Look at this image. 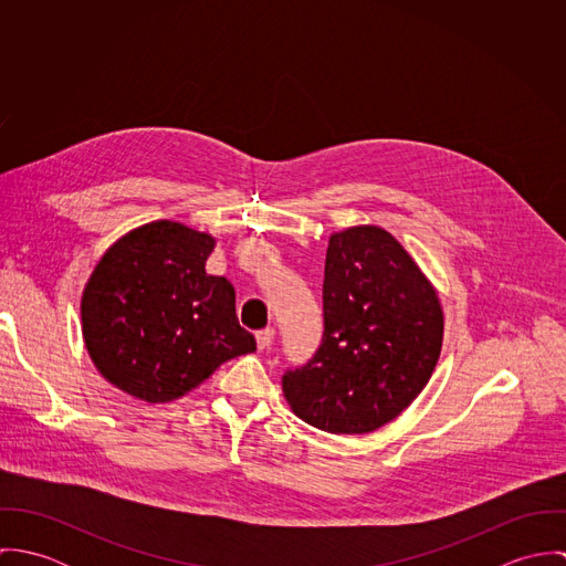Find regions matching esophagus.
I'll use <instances>...</instances> for the list:
<instances>
[{
  "instance_id": "34e87169",
  "label": "esophagus",
  "mask_w": 566,
  "mask_h": 566,
  "mask_svg": "<svg viewBox=\"0 0 566 566\" xmlns=\"http://www.w3.org/2000/svg\"><path fill=\"white\" fill-rule=\"evenodd\" d=\"M274 335H276L274 328H263V331H259V333H256V348H259V350L270 348L272 342H274Z\"/></svg>"
}]
</instances>
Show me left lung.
Instances as JSON below:
<instances>
[{"instance_id": "left-lung-1", "label": "left lung", "mask_w": 566, "mask_h": 566, "mask_svg": "<svg viewBox=\"0 0 566 566\" xmlns=\"http://www.w3.org/2000/svg\"><path fill=\"white\" fill-rule=\"evenodd\" d=\"M323 303V344L283 375L285 401L328 433L377 431L433 375L444 335L438 292L392 233L361 224L328 238Z\"/></svg>"}]
</instances>
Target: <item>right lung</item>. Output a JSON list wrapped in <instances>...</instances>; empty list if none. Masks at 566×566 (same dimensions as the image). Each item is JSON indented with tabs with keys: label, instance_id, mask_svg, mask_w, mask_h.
<instances>
[{
	"label": "right lung",
	"instance_id": "obj_1",
	"mask_svg": "<svg viewBox=\"0 0 566 566\" xmlns=\"http://www.w3.org/2000/svg\"><path fill=\"white\" fill-rule=\"evenodd\" d=\"M213 248V235L159 220L102 254L82 290L81 318L88 357L108 384L169 403L256 350L238 321L233 285L205 270Z\"/></svg>",
	"mask_w": 566,
	"mask_h": 566
}]
</instances>
